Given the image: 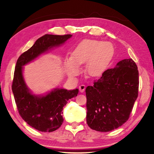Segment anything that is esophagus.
<instances>
[{"label":"esophagus","mask_w":154,"mask_h":154,"mask_svg":"<svg viewBox=\"0 0 154 154\" xmlns=\"http://www.w3.org/2000/svg\"><path fill=\"white\" fill-rule=\"evenodd\" d=\"M85 89V85H81L79 87V90H80V92H83Z\"/></svg>","instance_id":"esophagus-1"}]
</instances>
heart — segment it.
<instances>
[{
    "label": "heart",
    "instance_id": "1",
    "mask_svg": "<svg viewBox=\"0 0 154 154\" xmlns=\"http://www.w3.org/2000/svg\"><path fill=\"white\" fill-rule=\"evenodd\" d=\"M114 54V47L110 42L86 39L73 51L72 57L66 60V67L70 76L78 75V65L87 63L86 72L91 76H99L108 67Z\"/></svg>",
    "mask_w": 154,
    "mask_h": 154
}]
</instances>
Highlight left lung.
<instances>
[{
	"label": "left lung",
	"mask_w": 154,
	"mask_h": 154,
	"mask_svg": "<svg viewBox=\"0 0 154 154\" xmlns=\"http://www.w3.org/2000/svg\"><path fill=\"white\" fill-rule=\"evenodd\" d=\"M139 72L132 58L124 59L114 69L88 86L87 123L96 131L105 132L127 122L138 96Z\"/></svg>",
	"instance_id": "left-lung-1"
}]
</instances>
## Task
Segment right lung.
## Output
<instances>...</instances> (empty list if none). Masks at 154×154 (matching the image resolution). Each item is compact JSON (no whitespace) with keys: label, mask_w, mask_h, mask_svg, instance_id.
Returning a JSON list of instances; mask_svg holds the SVG:
<instances>
[{"label":"right lung","mask_w":154,"mask_h":154,"mask_svg":"<svg viewBox=\"0 0 154 154\" xmlns=\"http://www.w3.org/2000/svg\"><path fill=\"white\" fill-rule=\"evenodd\" d=\"M72 35H45L18 58L12 83V91L18 111L25 122L38 131L51 132L59 128L63 122V107L76 97L78 88H57L45 96L32 94L23 77V67L49 49L64 44Z\"/></svg>","instance_id":"add662e5"}]
</instances>
